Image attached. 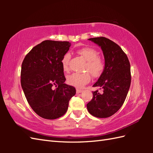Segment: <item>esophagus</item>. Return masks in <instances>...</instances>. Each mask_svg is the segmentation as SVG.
I'll list each match as a JSON object with an SVG mask.
<instances>
[{"label": "esophagus", "mask_w": 153, "mask_h": 153, "mask_svg": "<svg viewBox=\"0 0 153 153\" xmlns=\"http://www.w3.org/2000/svg\"><path fill=\"white\" fill-rule=\"evenodd\" d=\"M82 91H83L82 89H76L77 93H81Z\"/></svg>", "instance_id": "1"}]
</instances>
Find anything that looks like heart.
Wrapping results in <instances>:
<instances>
[{"label": "heart", "mask_w": 153, "mask_h": 153, "mask_svg": "<svg viewBox=\"0 0 153 153\" xmlns=\"http://www.w3.org/2000/svg\"><path fill=\"white\" fill-rule=\"evenodd\" d=\"M77 53L85 58L87 61L85 70L91 74L93 77H99L105 68V61L99 56V53L95 48L91 47H83L77 51ZM71 58L70 53H66L61 59V65L64 71L69 70V62ZM89 72L82 74L73 73L67 76V83L70 85L82 88L88 83L91 80V75Z\"/></svg>", "instance_id": "heart-1"}]
</instances>
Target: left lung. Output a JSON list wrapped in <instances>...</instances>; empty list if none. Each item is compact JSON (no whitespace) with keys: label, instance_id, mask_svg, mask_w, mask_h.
Here are the masks:
<instances>
[{"label":"left lung","instance_id":"obj_1","mask_svg":"<svg viewBox=\"0 0 153 153\" xmlns=\"http://www.w3.org/2000/svg\"><path fill=\"white\" fill-rule=\"evenodd\" d=\"M101 47L105 68L93 87L102 89L93 92V99L87 103V110L97 118H108L121 108L131 84L130 63L118 45L104 37L90 38Z\"/></svg>","mask_w":153,"mask_h":153}]
</instances>
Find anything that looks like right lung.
I'll use <instances>...</instances> for the list:
<instances>
[{"label":"right lung","instance_id":"add662e5","mask_svg":"<svg viewBox=\"0 0 153 153\" xmlns=\"http://www.w3.org/2000/svg\"><path fill=\"white\" fill-rule=\"evenodd\" d=\"M68 41L46 40L29 52L22 64L21 85L29 105L37 115L54 120L66 112L75 87L64 83L61 59Z\"/></svg>","mask_w":153,"mask_h":153}]
</instances>
